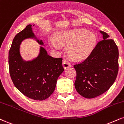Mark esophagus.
<instances>
[{
    "mask_svg": "<svg viewBox=\"0 0 124 124\" xmlns=\"http://www.w3.org/2000/svg\"><path fill=\"white\" fill-rule=\"evenodd\" d=\"M71 63H70V62H69L68 61H67L66 60H64L63 61V66L65 69L69 68V67H71Z\"/></svg>",
    "mask_w": 124,
    "mask_h": 124,
    "instance_id": "1",
    "label": "esophagus"
}]
</instances>
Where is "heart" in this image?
<instances>
[{
	"label": "heart",
	"mask_w": 124,
	"mask_h": 124,
	"mask_svg": "<svg viewBox=\"0 0 124 124\" xmlns=\"http://www.w3.org/2000/svg\"><path fill=\"white\" fill-rule=\"evenodd\" d=\"M96 42L95 35L84 29H74L56 32L51 44L55 48L66 46L65 52L74 61H82L89 55Z\"/></svg>",
	"instance_id": "1"
}]
</instances>
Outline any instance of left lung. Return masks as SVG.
Returning <instances> with one entry per match:
<instances>
[{
  "label": "left lung",
  "instance_id": "left-lung-1",
  "mask_svg": "<svg viewBox=\"0 0 124 124\" xmlns=\"http://www.w3.org/2000/svg\"><path fill=\"white\" fill-rule=\"evenodd\" d=\"M103 40L97 44L84 61L74 65L77 92L88 99L107 91L114 83L118 71V49L106 33L100 31Z\"/></svg>",
  "mask_w": 124,
  "mask_h": 124
}]
</instances>
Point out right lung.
Segmentation results:
<instances>
[{
  "instance_id": "right-lung-1",
  "label": "right lung",
  "mask_w": 124,
  "mask_h": 124,
  "mask_svg": "<svg viewBox=\"0 0 124 124\" xmlns=\"http://www.w3.org/2000/svg\"><path fill=\"white\" fill-rule=\"evenodd\" d=\"M28 25L15 36L8 53L10 74L15 86L31 99L43 101L54 91L56 81L64 71L62 58H53L40 46L36 57L25 61L20 53V45L28 39L35 40L40 45L44 46L33 33L32 26Z\"/></svg>"
}]
</instances>
